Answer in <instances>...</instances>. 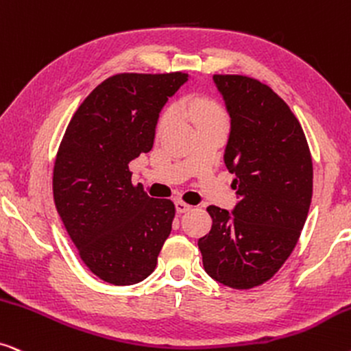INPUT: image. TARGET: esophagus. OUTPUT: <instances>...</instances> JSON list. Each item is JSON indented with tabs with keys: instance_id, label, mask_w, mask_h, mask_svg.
I'll use <instances>...</instances> for the list:
<instances>
[{
	"instance_id": "esophagus-1",
	"label": "esophagus",
	"mask_w": 351,
	"mask_h": 351,
	"mask_svg": "<svg viewBox=\"0 0 351 351\" xmlns=\"http://www.w3.org/2000/svg\"><path fill=\"white\" fill-rule=\"evenodd\" d=\"M192 204H186V203H184V202H177L176 203V209H177V213H189V211H192Z\"/></svg>"
}]
</instances>
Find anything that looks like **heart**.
Returning a JSON list of instances; mask_svg holds the SVG:
<instances>
[{
  "label": "heart",
  "mask_w": 351,
  "mask_h": 351,
  "mask_svg": "<svg viewBox=\"0 0 351 351\" xmlns=\"http://www.w3.org/2000/svg\"><path fill=\"white\" fill-rule=\"evenodd\" d=\"M182 111L186 112V116L192 119L195 124H202V122H211V121H226L224 111L217 104L215 99L206 97H190L182 101L180 104ZM174 112L166 111L162 114L161 121H159V130L171 124Z\"/></svg>",
  "instance_id": "heart-1"
}]
</instances>
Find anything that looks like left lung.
Here are the masks:
<instances>
[{
	"label": "left lung",
	"mask_w": 351,
	"mask_h": 351,
	"mask_svg": "<svg viewBox=\"0 0 351 351\" xmlns=\"http://www.w3.org/2000/svg\"><path fill=\"white\" fill-rule=\"evenodd\" d=\"M230 116L224 162L235 176L234 211L208 206L198 240L204 271L239 290L269 280L293 252L313 197V161L292 109L247 75H213Z\"/></svg>",
	"instance_id": "1"
}]
</instances>
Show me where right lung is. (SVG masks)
Returning <instances> with one entry per match:
<instances>
[{"instance_id": "1", "label": "right lung", "mask_w": 351, "mask_h": 351, "mask_svg": "<svg viewBox=\"0 0 351 351\" xmlns=\"http://www.w3.org/2000/svg\"><path fill=\"white\" fill-rule=\"evenodd\" d=\"M186 74H117L84 99L53 169V197L85 266L112 285L152 274L176 206L132 184L129 162L153 148L159 112Z\"/></svg>"}]
</instances>
